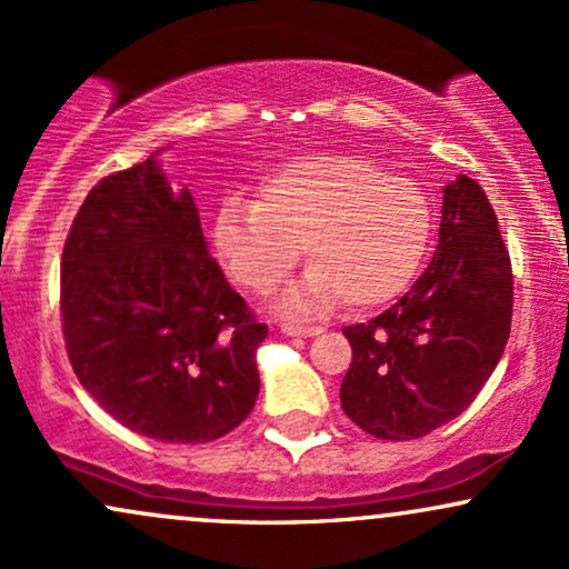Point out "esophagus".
Returning <instances> with one entry per match:
<instances>
[{
    "mask_svg": "<svg viewBox=\"0 0 569 569\" xmlns=\"http://www.w3.org/2000/svg\"><path fill=\"white\" fill-rule=\"evenodd\" d=\"M280 331H283L286 337H318L321 335V329H318V326H297V323H280Z\"/></svg>",
    "mask_w": 569,
    "mask_h": 569,
    "instance_id": "1",
    "label": "esophagus"
}]
</instances>
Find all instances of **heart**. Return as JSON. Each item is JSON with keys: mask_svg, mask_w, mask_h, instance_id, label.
Listing matches in <instances>:
<instances>
[{"mask_svg": "<svg viewBox=\"0 0 569 569\" xmlns=\"http://www.w3.org/2000/svg\"><path fill=\"white\" fill-rule=\"evenodd\" d=\"M433 238L428 194L358 154H307L264 179L259 200L230 198L213 219V243L248 291H270L297 264L312 267L278 299L280 310L321 312L393 302L420 272Z\"/></svg>", "mask_w": 569, "mask_h": 569, "instance_id": "heart-1", "label": "heart"}]
</instances>
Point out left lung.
Segmentation results:
<instances>
[{"label": "left lung", "mask_w": 569, "mask_h": 569, "mask_svg": "<svg viewBox=\"0 0 569 569\" xmlns=\"http://www.w3.org/2000/svg\"><path fill=\"white\" fill-rule=\"evenodd\" d=\"M513 312V276L498 217L468 176L443 187L439 246L415 286L369 323L345 326L352 363L345 415L385 441L447 426L498 367Z\"/></svg>", "instance_id": "obj_1"}]
</instances>
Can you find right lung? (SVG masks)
<instances>
[{"label":"right lung","instance_id":"right-lung-1","mask_svg":"<svg viewBox=\"0 0 569 569\" xmlns=\"http://www.w3.org/2000/svg\"><path fill=\"white\" fill-rule=\"evenodd\" d=\"M61 316L77 380L147 439H221L257 403L267 326L208 257L192 192L158 154L88 192L63 246Z\"/></svg>","mask_w":569,"mask_h":569}]
</instances>
